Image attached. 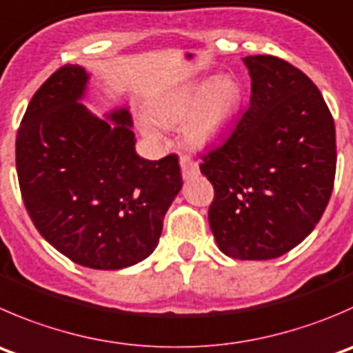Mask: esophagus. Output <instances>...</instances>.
Masks as SVG:
<instances>
[{"label": "esophagus", "instance_id": "esophagus-1", "mask_svg": "<svg viewBox=\"0 0 353 353\" xmlns=\"http://www.w3.org/2000/svg\"><path fill=\"white\" fill-rule=\"evenodd\" d=\"M181 170H183V177H193L196 176L198 172H200V169H198V162L196 160H193L191 157H181Z\"/></svg>", "mask_w": 353, "mask_h": 353}]
</instances>
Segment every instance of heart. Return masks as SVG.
<instances>
[{"label": "heart", "instance_id": "1", "mask_svg": "<svg viewBox=\"0 0 353 353\" xmlns=\"http://www.w3.org/2000/svg\"><path fill=\"white\" fill-rule=\"evenodd\" d=\"M239 101L241 90L238 82L229 75H221L210 82L191 85L184 93L159 105L153 115L165 128L184 122V138L191 145L205 146L229 128ZM141 128L150 139H160V132L150 122H143Z\"/></svg>", "mask_w": 353, "mask_h": 353}]
</instances>
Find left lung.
I'll use <instances>...</instances> for the list:
<instances>
[{
	"label": "left lung",
	"instance_id": "obj_1",
	"mask_svg": "<svg viewBox=\"0 0 353 353\" xmlns=\"http://www.w3.org/2000/svg\"><path fill=\"white\" fill-rule=\"evenodd\" d=\"M250 107L221 145L201 153L214 186L208 222L219 248L238 260L285 255L312 232L336 172L334 121L317 85L272 54L243 58Z\"/></svg>",
	"mask_w": 353,
	"mask_h": 353
}]
</instances>
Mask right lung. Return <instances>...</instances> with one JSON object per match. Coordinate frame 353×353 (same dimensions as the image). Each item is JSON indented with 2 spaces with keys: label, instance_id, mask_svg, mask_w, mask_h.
Instances as JSON below:
<instances>
[{
  "label": "right lung",
  "instance_id": "obj_1",
  "mask_svg": "<svg viewBox=\"0 0 353 353\" xmlns=\"http://www.w3.org/2000/svg\"><path fill=\"white\" fill-rule=\"evenodd\" d=\"M88 75L63 65L34 93L15 141L23 205L39 234L72 262L117 271L155 250L163 217L183 186L176 153L134 152L128 110L112 121L79 103Z\"/></svg>",
  "mask_w": 353,
  "mask_h": 353
}]
</instances>
